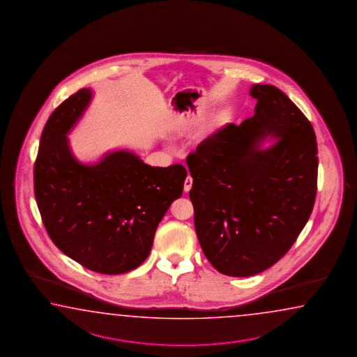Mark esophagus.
Wrapping results in <instances>:
<instances>
[{
    "label": "esophagus",
    "mask_w": 357,
    "mask_h": 357,
    "mask_svg": "<svg viewBox=\"0 0 357 357\" xmlns=\"http://www.w3.org/2000/svg\"><path fill=\"white\" fill-rule=\"evenodd\" d=\"M191 186H192V178L188 176L186 177V180H185V183H183V190H185V192H189L190 190H191Z\"/></svg>",
    "instance_id": "obj_1"
}]
</instances>
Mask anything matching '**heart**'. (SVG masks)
Listing matches in <instances>:
<instances>
[{"instance_id":"b5f03b06","label":"heart","mask_w":357,"mask_h":357,"mask_svg":"<svg viewBox=\"0 0 357 357\" xmlns=\"http://www.w3.org/2000/svg\"><path fill=\"white\" fill-rule=\"evenodd\" d=\"M196 120H197V118H196L195 115H192V116H189V118L182 120L180 126H178L177 129H175L171 135H172L174 138H181L183 135H186V134L189 133L190 130L194 128V126H195Z\"/></svg>"}]
</instances>
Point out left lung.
I'll return each instance as SVG.
<instances>
[{"label": "left lung", "mask_w": 357, "mask_h": 357, "mask_svg": "<svg viewBox=\"0 0 357 357\" xmlns=\"http://www.w3.org/2000/svg\"><path fill=\"white\" fill-rule=\"evenodd\" d=\"M255 115L228 124L186 158L194 223L219 273L247 278L275 265L312 214L318 147L310 121L273 84H253ZM267 136L273 146L260 148Z\"/></svg>", "instance_id": "1"}]
</instances>
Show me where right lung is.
Returning <instances> with one entry per match:
<instances>
[{"instance_id": "obj_1", "label": "right lung", "mask_w": 357, "mask_h": 357, "mask_svg": "<svg viewBox=\"0 0 357 357\" xmlns=\"http://www.w3.org/2000/svg\"><path fill=\"white\" fill-rule=\"evenodd\" d=\"M91 98V89H81L50 115L36 155L34 194L50 239L66 256L95 273L119 275L147 259L188 172L182 165L152 167L126 149L95 165L77 161L67 134Z\"/></svg>"}]
</instances>
